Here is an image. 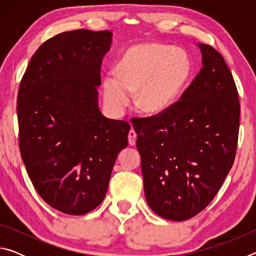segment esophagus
I'll return each instance as SVG.
<instances>
[{
	"label": "esophagus",
	"mask_w": 256,
	"mask_h": 256,
	"mask_svg": "<svg viewBox=\"0 0 256 256\" xmlns=\"http://www.w3.org/2000/svg\"><path fill=\"white\" fill-rule=\"evenodd\" d=\"M128 138V144H131V146H136V131H134V130H130Z\"/></svg>",
	"instance_id": "obj_1"
}]
</instances>
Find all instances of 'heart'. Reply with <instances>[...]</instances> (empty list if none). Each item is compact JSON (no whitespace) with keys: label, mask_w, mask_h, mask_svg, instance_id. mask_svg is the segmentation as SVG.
I'll list each match as a JSON object with an SVG mask.
<instances>
[{"label":"heart","mask_w":256,"mask_h":256,"mask_svg":"<svg viewBox=\"0 0 256 256\" xmlns=\"http://www.w3.org/2000/svg\"><path fill=\"white\" fill-rule=\"evenodd\" d=\"M118 72L110 71L104 79L107 106L122 114L138 92V104L146 112L157 114L174 102L188 80L190 63L182 50L158 44H142L128 48L120 58Z\"/></svg>","instance_id":"obj_1"}]
</instances>
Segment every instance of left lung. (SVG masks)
Segmentation results:
<instances>
[{"instance_id":"8db88e82","label":"left lung","mask_w":256,"mask_h":256,"mask_svg":"<svg viewBox=\"0 0 256 256\" xmlns=\"http://www.w3.org/2000/svg\"><path fill=\"white\" fill-rule=\"evenodd\" d=\"M202 68L178 102L132 122L146 198L164 219L183 222L214 200L235 160L240 106L232 72L198 44Z\"/></svg>"}]
</instances>
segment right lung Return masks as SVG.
I'll return each instance as SVG.
<instances>
[{
  "instance_id": "1",
  "label": "right lung",
  "mask_w": 256,
  "mask_h": 256,
  "mask_svg": "<svg viewBox=\"0 0 256 256\" xmlns=\"http://www.w3.org/2000/svg\"><path fill=\"white\" fill-rule=\"evenodd\" d=\"M108 30L79 29L46 40L21 79L19 146L34 188L47 204L80 216L102 202L130 124L98 107Z\"/></svg>"
}]
</instances>
